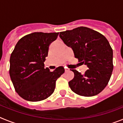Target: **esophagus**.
I'll return each mask as SVG.
<instances>
[{
    "mask_svg": "<svg viewBox=\"0 0 123 123\" xmlns=\"http://www.w3.org/2000/svg\"><path fill=\"white\" fill-rule=\"evenodd\" d=\"M65 71H68V68H65Z\"/></svg>",
    "mask_w": 123,
    "mask_h": 123,
    "instance_id": "esophagus-1",
    "label": "esophagus"
}]
</instances>
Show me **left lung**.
Listing matches in <instances>:
<instances>
[{
  "label": "left lung",
  "instance_id": "8db88e82",
  "mask_svg": "<svg viewBox=\"0 0 123 123\" xmlns=\"http://www.w3.org/2000/svg\"><path fill=\"white\" fill-rule=\"evenodd\" d=\"M60 37L72 49L75 58L89 69L82 74L71 69L74 76L68 82L74 93L81 96L98 94L108 84L113 69V50L102 34L87 27L60 32Z\"/></svg>",
  "mask_w": 123,
  "mask_h": 123
}]
</instances>
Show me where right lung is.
<instances>
[{
    "instance_id": "right-lung-1",
    "label": "right lung",
    "mask_w": 123,
    "mask_h": 123,
    "mask_svg": "<svg viewBox=\"0 0 123 123\" xmlns=\"http://www.w3.org/2000/svg\"><path fill=\"white\" fill-rule=\"evenodd\" d=\"M59 32H36L23 37L10 58V76L16 92L30 102L48 98L54 92L56 79L64 73L63 67L50 72L44 68L49 47Z\"/></svg>"
}]
</instances>
